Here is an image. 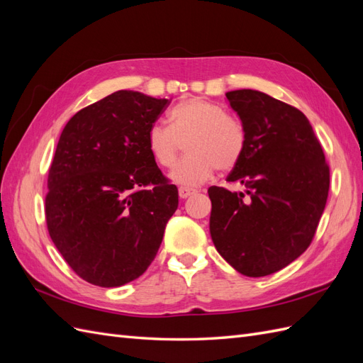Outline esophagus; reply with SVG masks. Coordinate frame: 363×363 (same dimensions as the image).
Instances as JSON below:
<instances>
[{
    "label": "esophagus",
    "mask_w": 363,
    "mask_h": 363,
    "mask_svg": "<svg viewBox=\"0 0 363 363\" xmlns=\"http://www.w3.org/2000/svg\"><path fill=\"white\" fill-rule=\"evenodd\" d=\"M194 194H195V191H194V189H189V188H180V189H179L180 199H188V196H191V195H194Z\"/></svg>",
    "instance_id": "esophagus-1"
}]
</instances>
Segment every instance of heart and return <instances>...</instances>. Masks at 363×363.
Instances as JSON below:
<instances>
[{
	"instance_id": "b5f03b06",
	"label": "heart",
	"mask_w": 363,
	"mask_h": 363,
	"mask_svg": "<svg viewBox=\"0 0 363 363\" xmlns=\"http://www.w3.org/2000/svg\"><path fill=\"white\" fill-rule=\"evenodd\" d=\"M186 156L171 172V180L182 186H199L212 177L215 169H233L245 151L247 136L242 124L228 116L224 107L201 98H188L174 107L169 127L152 124L147 135L150 155L160 168H172L179 159L182 142Z\"/></svg>"
}]
</instances>
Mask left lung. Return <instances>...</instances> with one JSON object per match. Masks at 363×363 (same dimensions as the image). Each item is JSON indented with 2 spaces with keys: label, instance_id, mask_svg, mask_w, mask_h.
<instances>
[{
  "label": "left lung",
  "instance_id": "left-lung-1",
  "mask_svg": "<svg viewBox=\"0 0 363 363\" xmlns=\"http://www.w3.org/2000/svg\"><path fill=\"white\" fill-rule=\"evenodd\" d=\"M242 121L247 144L227 182L212 186L211 236L230 265L247 277L288 267L311 245L328 196L330 169L303 112L267 94H225Z\"/></svg>",
  "mask_w": 363,
  "mask_h": 363
}]
</instances>
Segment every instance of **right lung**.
I'll use <instances>...</instances> for the list:
<instances>
[{
    "label": "right lung",
    "mask_w": 363,
    "mask_h": 363,
    "mask_svg": "<svg viewBox=\"0 0 363 363\" xmlns=\"http://www.w3.org/2000/svg\"><path fill=\"white\" fill-rule=\"evenodd\" d=\"M167 98L118 91L65 125L48 174V233L72 271L95 286L136 280L155 260L179 207L147 135Z\"/></svg>",
    "instance_id": "right-lung-1"
}]
</instances>
